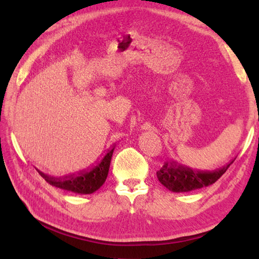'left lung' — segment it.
<instances>
[{
  "label": "left lung",
  "instance_id": "obj_1",
  "mask_svg": "<svg viewBox=\"0 0 259 259\" xmlns=\"http://www.w3.org/2000/svg\"><path fill=\"white\" fill-rule=\"evenodd\" d=\"M235 159L228 162L226 166L211 170V171L195 170L175 160H168L164 162L161 169L157 171V178L160 184L170 191L188 192L216 183L226 172Z\"/></svg>",
  "mask_w": 259,
  "mask_h": 259
}]
</instances>
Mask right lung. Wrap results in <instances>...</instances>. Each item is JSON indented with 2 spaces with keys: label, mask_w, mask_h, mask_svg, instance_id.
<instances>
[{
  "label": "right lung",
  "mask_w": 259,
  "mask_h": 259,
  "mask_svg": "<svg viewBox=\"0 0 259 259\" xmlns=\"http://www.w3.org/2000/svg\"><path fill=\"white\" fill-rule=\"evenodd\" d=\"M114 147L115 145L111 149H108L106 155L96 166L80 170V171L74 174L65 175L63 177H53V176L42 172L37 168L35 169L41 175V177L46 179L47 183L57 187V188L74 192V194L90 195L100 188L106 181Z\"/></svg>",
  "instance_id": "add662e5"
}]
</instances>
